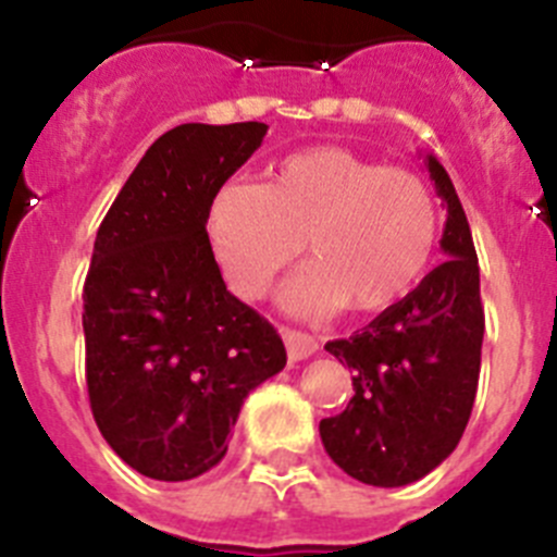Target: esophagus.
Returning a JSON list of instances; mask_svg holds the SVG:
<instances>
[{"label":"esophagus","instance_id":"obj_1","mask_svg":"<svg viewBox=\"0 0 557 557\" xmlns=\"http://www.w3.org/2000/svg\"><path fill=\"white\" fill-rule=\"evenodd\" d=\"M282 337H284V346H287L289 359H307L318 351V339L307 332H298V329H282Z\"/></svg>","mask_w":557,"mask_h":557}]
</instances>
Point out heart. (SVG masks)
Instances as JSON below:
<instances>
[{
    "instance_id": "obj_1",
    "label": "heart",
    "mask_w": 557,
    "mask_h": 557,
    "mask_svg": "<svg viewBox=\"0 0 557 557\" xmlns=\"http://www.w3.org/2000/svg\"><path fill=\"white\" fill-rule=\"evenodd\" d=\"M206 236L245 301H259L307 239L312 264L289 284L284 304L301 314L339 304L379 312L424 275L437 243V206L416 172L318 145L270 164L262 186H220L206 211Z\"/></svg>"
}]
</instances>
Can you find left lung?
I'll use <instances>...</instances> for the list:
<instances>
[{
    "label": "left lung",
    "instance_id": "obj_1",
    "mask_svg": "<svg viewBox=\"0 0 557 557\" xmlns=\"http://www.w3.org/2000/svg\"><path fill=\"white\" fill-rule=\"evenodd\" d=\"M424 164L449 211L446 262L362 332L326 343L354 371V396L323 418L321 441L348 476L376 488L410 485L455 451L480 379L485 312L474 239L449 172L435 156Z\"/></svg>",
    "mask_w": 557,
    "mask_h": 557
}]
</instances>
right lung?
Returning <instances> with one entry per match:
<instances>
[{"mask_svg":"<svg viewBox=\"0 0 557 557\" xmlns=\"http://www.w3.org/2000/svg\"><path fill=\"white\" fill-rule=\"evenodd\" d=\"M264 133V122L172 127L97 231L83 287L88 401L108 446L150 480L214 469L248 393L287 366L275 329L228 293L206 236L214 191Z\"/></svg>","mask_w":557,"mask_h":557,"instance_id":"add662e5","label":"right lung"}]
</instances>
